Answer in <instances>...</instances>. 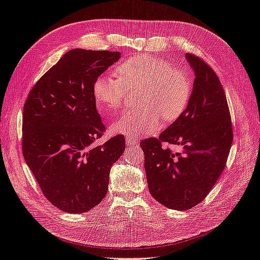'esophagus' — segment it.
<instances>
[{"label":"esophagus","instance_id":"1","mask_svg":"<svg viewBox=\"0 0 260 260\" xmlns=\"http://www.w3.org/2000/svg\"><path fill=\"white\" fill-rule=\"evenodd\" d=\"M125 142L128 146H135L139 144V141L135 137H127L125 138Z\"/></svg>","mask_w":260,"mask_h":260}]
</instances>
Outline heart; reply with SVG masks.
Returning <instances> with one entry per match:
<instances>
[{
	"mask_svg": "<svg viewBox=\"0 0 260 260\" xmlns=\"http://www.w3.org/2000/svg\"><path fill=\"white\" fill-rule=\"evenodd\" d=\"M115 73L117 77L101 75L93 82V98L100 111H117L124 101L125 89L140 88L137 94L140 107L113 122L111 129L116 135H152L159 128L161 118L167 122L175 121L190 102V77L161 58L139 55L118 65Z\"/></svg>",
	"mask_w": 260,
	"mask_h": 260,
	"instance_id": "1",
	"label": "heart"
}]
</instances>
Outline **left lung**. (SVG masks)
Wrapping results in <instances>:
<instances>
[{"label":"left lung","mask_w":260,"mask_h":260,"mask_svg":"<svg viewBox=\"0 0 260 260\" xmlns=\"http://www.w3.org/2000/svg\"><path fill=\"white\" fill-rule=\"evenodd\" d=\"M195 79L183 114L158 138L140 143L149 193L170 209L186 210L210 192L225 167L233 141L229 106L216 73L199 56L186 53ZM183 146L182 153L161 143Z\"/></svg>","instance_id":"8db88e82"}]
</instances>
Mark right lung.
Instances as JSON below:
<instances>
[{
    "instance_id": "obj_1",
    "label": "right lung",
    "mask_w": 260,
    "mask_h": 260,
    "mask_svg": "<svg viewBox=\"0 0 260 260\" xmlns=\"http://www.w3.org/2000/svg\"><path fill=\"white\" fill-rule=\"evenodd\" d=\"M119 58V52L70 50L35 84L23 105V158L45 198L65 212L99 205L113 164L124 151L121 135L94 145L105 125L92 85Z\"/></svg>"
}]
</instances>
